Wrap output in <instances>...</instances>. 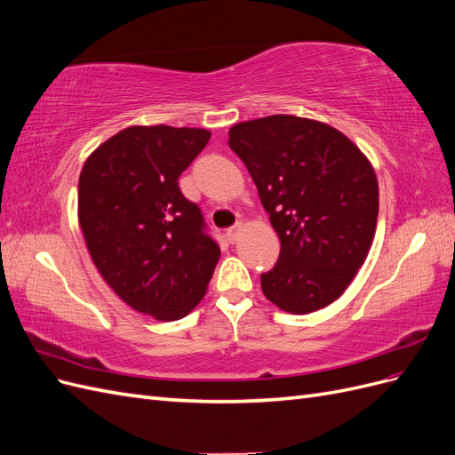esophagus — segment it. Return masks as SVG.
I'll return each instance as SVG.
<instances>
[{"instance_id": "obj_1", "label": "esophagus", "mask_w": 455, "mask_h": 455, "mask_svg": "<svg viewBox=\"0 0 455 455\" xmlns=\"http://www.w3.org/2000/svg\"><path fill=\"white\" fill-rule=\"evenodd\" d=\"M241 229H243V224H241V222H237L235 226H231V228L226 231V237H228V241H229V243H235V241H237V237H239Z\"/></svg>"}]
</instances>
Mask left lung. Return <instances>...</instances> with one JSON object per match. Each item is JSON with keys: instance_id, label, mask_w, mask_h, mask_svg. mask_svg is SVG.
Here are the masks:
<instances>
[{"instance_id": "obj_1", "label": "left lung", "mask_w": 455, "mask_h": 455, "mask_svg": "<svg viewBox=\"0 0 455 455\" xmlns=\"http://www.w3.org/2000/svg\"><path fill=\"white\" fill-rule=\"evenodd\" d=\"M281 241L261 291L283 311L307 315L336 301L374 241L379 189L370 161L326 123L269 116L229 129Z\"/></svg>"}]
</instances>
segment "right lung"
I'll use <instances>...</instances> for the list:
<instances>
[{"label":"right lung","instance_id":"1","mask_svg":"<svg viewBox=\"0 0 455 455\" xmlns=\"http://www.w3.org/2000/svg\"><path fill=\"white\" fill-rule=\"evenodd\" d=\"M211 139L204 129L127 127L79 174L77 216L89 254L134 311L178 321L203 299L220 258L178 178Z\"/></svg>","mask_w":455,"mask_h":455}]
</instances>
